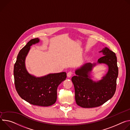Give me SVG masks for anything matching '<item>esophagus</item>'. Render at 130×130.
<instances>
[{
    "label": "esophagus",
    "instance_id": "obj_1",
    "mask_svg": "<svg viewBox=\"0 0 130 130\" xmlns=\"http://www.w3.org/2000/svg\"><path fill=\"white\" fill-rule=\"evenodd\" d=\"M72 75V73L71 72H68V73H67V77H68V78H70V77H71Z\"/></svg>",
    "mask_w": 130,
    "mask_h": 130
}]
</instances>
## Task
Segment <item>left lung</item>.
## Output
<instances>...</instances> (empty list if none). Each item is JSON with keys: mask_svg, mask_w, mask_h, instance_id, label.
I'll list each match as a JSON object with an SVG mask.
<instances>
[{"mask_svg": "<svg viewBox=\"0 0 130 130\" xmlns=\"http://www.w3.org/2000/svg\"><path fill=\"white\" fill-rule=\"evenodd\" d=\"M100 52L103 55L97 63H86L77 68L76 75L72 77L75 89L76 104L83 108H92L102 105L114 95L118 75L117 57L115 53L105 47ZM105 64L108 70L98 81L93 78L92 70L97 65Z\"/></svg>", "mask_w": 130, "mask_h": 130, "instance_id": "1", "label": "left lung"}]
</instances>
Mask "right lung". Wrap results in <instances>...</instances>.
<instances>
[{
	"mask_svg": "<svg viewBox=\"0 0 130 130\" xmlns=\"http://www.w3.org/2000/svg\"><path fill=\"white\" fill-rule=\"evenodd\" d=\"M40 41L38 38L31 39L20 51L14 66V84L19 95L26 102L34 105L49 106L55 103L57 88L66 80L67 74L63 72L37 77L28 72L26 58L31 46Z\"/></svg>",
	"mask_w": 130,
	"mask_h": 130,
	"instance_id": "1",
	"label": "right lung"
}]
</instances>
